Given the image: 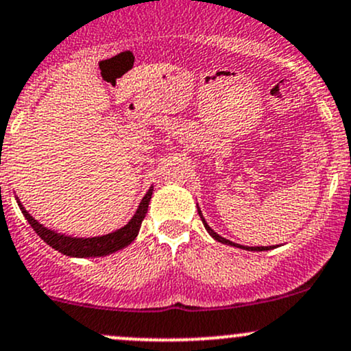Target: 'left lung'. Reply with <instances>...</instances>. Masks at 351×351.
<instances>
[{
    "instance_id": "8db88e82",
    "label": "left lung",
    "mask_w": 351,
    "mask_h": 351,
    "mask_svg": "<svg viewBox=\"0 0 351 351\" xmlns=\"http://www.w3.org/2000/svg\"><path fill=\"white\" fill-rule=\"evenodd\" d=\"M198 213H199V217H202V221H203V225H205V228H206V232L211 234V237L215 238V240L217 241H219V243H225V245H232V246H238V248H241V250H248V252H265V250H271V248H275V246H241V245H237V243H233V241H230V240H226V238H223V237H219L218 233H215L213 230L210 228V225H208V223L205 221V218H203V215H202V211H199V208H198Z\"/></svg>"
}]
</instances>
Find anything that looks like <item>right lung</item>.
Instances as JSON below:
<instances>
[{
    "mask_svg": "<svg viewBox=\"0 0 351 351\" xmlns=\"http://www.w3.org/2000/svg\"><path fill=\"white\" fill-rule=\"evenodd\" d=\"M153 195V186L146 191V195L141 199L140 206H138L136 213L133 215V218L126 223L123 228L117 230L113 233L103 234V237H91V238H76V237H66L63 233H56L53 230L46 228V226L38 223L28 211L25 210V206L19 203L18 196L16 202L19 205V210L25 215V218L28 219V223L32 225V228L38 233V237L48 243L51 248H55L56 252L63 253L66 256H75V258H90V256H105L110 253L118 252V250L128 246L134 238L138 237V232L141 228V221L146 217V211H148L149 199Z\"/></svg>",
    "mask_w": 351,
    "mask_h": 351,
    "instance_id": "1",
    "label": "right lung"
}]
</instances>
